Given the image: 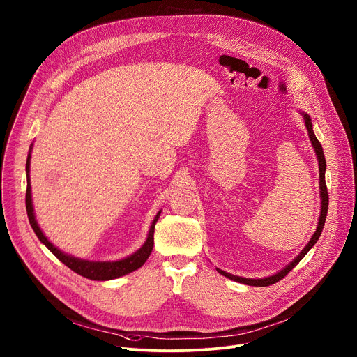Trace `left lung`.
I'll return each mask as SVG.
<instances>
[{
    "label": "left lung",
    "mask_w": 357,
    "mask_h": 357,
    "mask_svg": "<svg viewBox=\"0 0 357 357\" xmlns=\"http://www.w3.org/2000/svg\"><path fill=\"white\" fill-rule=\"evenodd\" d=\"M301 114L303 116V121H305V126H307V130H308V135H310V139L312 142V146L315 149V154H317V158H318V165H319V189H321V215H319V222H318V227L314 233V236L311 237V240L308 241V244L303 247V250L298 254V256L287 266L284 267L281 271H278L277 274L271 275V277H266V278H244V277H237V275H233V274H229L223 270H219L218 271L233 280V281H237V282H241V284H245V285H252V287H268V285H273L275 282H278L280 280H282L305 256H307V252L315 245V243L318 241L322 230H324V225H325V220H326V213H328V205H329V195H328V189H326V183H325V171H326V161H325V155H324V149H322V145L321 142L318 141V138L315 137V132H314V128H312V121H311V117L307 114L301 112Z\"/></svg>",
    "instance_id": "obj_1"
}]
</instances>
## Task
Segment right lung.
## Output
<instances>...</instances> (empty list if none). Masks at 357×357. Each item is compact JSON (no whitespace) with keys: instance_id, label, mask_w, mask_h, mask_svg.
I'll return each mask as SVG.
<instances>
[{"instance_id":"right-lung-1","label":"right lung","mask_w":357,"mask_h":357,"mask_svg":"<svg viewBox=\"0 0 357 357\" xmlns=\"http://www.w3.org/2000/svg\"><path fill=\"white\" fill-rule=\"evenodd\" d=\"M31 149H32V144H31V148H29V152H28V158H26V182H28V185H26L25 205H26V213H28L29 223H31L35 234L40 240V243H43L47 247V250L52 252L56 259H59V261H62L66 267H69L72 271L77 273L82 277L93 280V281L114 280V278L123 277V275L130 274V273L138 270L139 267H142L144 263L146 261V259L149 257L152 247H154V229H155V225L160 219L161 211L157 213L154 220H152L145 243L134 254H131V256H128L123 260H117V261H89V260H82V259L69 256V254L63 252L62 250L55 247L52 243H50L46 238V236L43 234V231L40 230V227L38 226V222L35 219L33 206H32V195H31V179H29Z\"/></svg>"}]
</instances>
